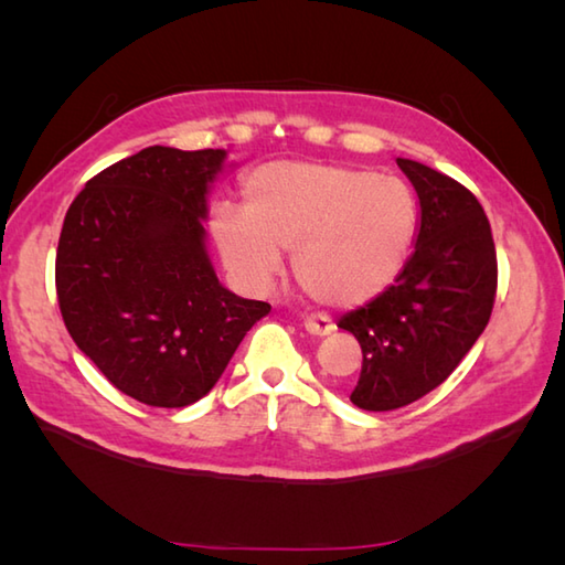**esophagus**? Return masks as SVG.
<instances>
[{
    "mask_svg": "<svg viewBox=\"0 0 565 565\" xmlns=\"http://www.w3.org/2000/svg\"><path fill=\"white\" fill-rule=\"evenodd\" d=\"M303 326H306V330L310 334H318V338H326V334L334 332V322L326 313H310V316H306Z\"/></svg>",
    "mask_w": 565,
    "mask_h": 565,
    "instance_id": "1",
    "label": "esophagus"
}]
</instances>
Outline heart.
I'll list each match as a JSON object with an SVG mask.
<instances>
[{"label": "heart", "instance_id": "obj_1", "mask_svg": "<svg viewBox=\"0 0 565 565\" xmlns=\"http://www.w3.org/2000/svg\"><path fill=\"white\" fill-rule=\"evenodd\" d=\"M417 225L403 182L364 167L274 162L245 182V211L221 203L213 235L227 267L262 284L291 249V269L313 301L359 306L401 274Z\"/></svg>", "mask_w": 565, "mask_h": 565}]
</instances>
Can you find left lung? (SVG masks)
<instances>
[{"label": "left lung", "mask_w": 565, "mask_h": 565, "mask_svg": "<svg viewBox=\"0 0 565 565\" xmlns=\"http://www.w3.org/2000/svg\"><path fill=\"white\" fill-rule=\"evenodd\" d=\"M395 162L419 199L415 252L393 286L338 322L364 354L350 401L374 413L447 381L486 330L498 291L495 243L478 199L423 162Z\"/></svg>", "instance_id": "1"}]
</instances>
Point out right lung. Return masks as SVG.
Instances as JSON below:
<instances>
[{"mask_svg": "<svg viewBox=\"0 0 565 565\" xmlns=\"http://www.w3.org/2000/svg\"><path fill=\"white\" fill-rule=\"evenodd\" d=\"M225 150L152 146L92 177L70 203L55 291L70 338L114 386L184 407L221 379L271 310L227 291L206 252V194Z\"/></svg>", "mask_w": 565, "mask_h": 565, "instance_id": "right-lung-1", "label": "right lung"}]
</instances>
